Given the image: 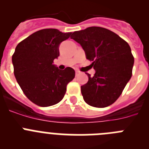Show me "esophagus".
Listing matches in <instances>:
<instances>
[{
	"label": "esophagus",
	"instance_id": "obj_1",
	"mask_svg": "<svg viewBox=\"0 0 149 149\" xmlns=\"http://www.w3.org/2000/svg\"><path fill=\"white\" fill-rule=\"evenodd\" d=\"M79 74H80V72H79V71H76V72H75V76H76V77H77Z\"/></svg>",
	"mask_w": 149,
	"mask_h": 149
}]
</instances>
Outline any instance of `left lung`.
Returning <instances> with one entry per match:
<instances>
[{"label": "left lung", "instance_id": "obj_1", "mask_svg": "<svg viewBox=\"0 0 149 149\" xmlns=\"http://www.w3.org/2000/svg\"><path fill=\"white\" fill-rule=\"evenodd\" d=\"M71 38L81 45L95 70L93 77L86 73L89 81L81 87L85 102L100 108L113 104L132 75L134 59L129 45L100 27L75 31Z\"/></svg>", "mask_w": 149, "mask_h": 149}]
</instances>
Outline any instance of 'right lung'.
I'll use <instances>...</instances> for the list:
<instances>
[{
	"instance_id": "obj_1",
	"label": "right lung",
	"mask_w": 149,
	"mask_h": 149,
	"mask_svg": "<svg viewBox=\"0 0 149 149\" xmlns=\"http://www.w3.org/2000/svg\"><path fill=\"white\" fill-rule=\"evenodd\" d=\"M57 29L36 31L18 43L12 57L14 74L28 99L41 107L59 103L75 76L72 68L60 70L53 63L62 42L72 36Z\"/></svg>"
}]
</instances>
